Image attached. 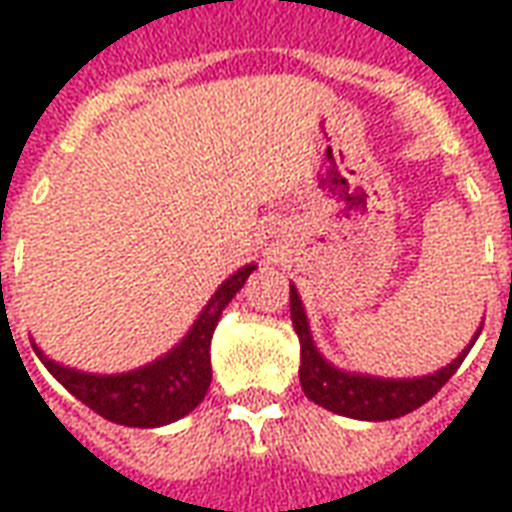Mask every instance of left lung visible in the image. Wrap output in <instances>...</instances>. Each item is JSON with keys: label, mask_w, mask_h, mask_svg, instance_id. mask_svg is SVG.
<instances>
[{"label": "left lung", "mask_w": 512, "mask_h": 512, "mask_svg": "<svg viewBox=\"0 0 512 512\" xmlns=\"http://www.w3.org/2000/svg\"><path fill=\"white\" fill-rule=\"evenodd\" d=\"M290 321L293 329L299 334L301 345V365H299V381L304 395L310 397L312 403L329 408L334 414H343L351 419H367V422H384V419H397L411 414L414 408L428 403L430 397L439 392L441 386L447 384L455 370L469 354L474 340L483 332H474L472 343L463 348L461 354L452 359L450 365H444L436 373L417 378H378L367 376V373H348L334 367L326 356L318 351V345L312 340L310 321L301 304V296L296 285H290Z\"/></svg>", "instance_id": "8db88e82"}]
</instances>
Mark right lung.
I'll use <instances>...</instances> for the list:
<instances>
[{
  "label": "right lung",
  "instance_id": "add662e5",
  "mask_svg": "<svg viewBox=\"0 0 512 512\" xmlns=\"http://www.w3.org/2000/svg\"><path fill=\"white\" fill-rule=\"evenodd\" d=\"M255 268V263H246L230 274L172 351L128 373H84L49 359L35 343L32 348L51 376L95 414L128 428H161L202 403L211 386V337L216 323Z\"/></svg>",
  "mask_w": 512,
  "mask_h": 512
}]
</instances>
